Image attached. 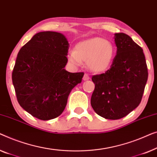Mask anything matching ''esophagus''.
<instances>
[{"label":"esophagus","mask_w":157,"mask_h":157,"mask_svg":"<svg viewBox=\"0 0 157 157\" xmlns=\"http://www.w3.org/2000/svg\"><path fill=\"white\" fill-rule=\"evenodd\" d=\"M90 79V76L88 75L87 74H85V75H84V77H83V80L86 81V80H88V79Z\"/></svg>","instance_id":"1"}]
</instances>
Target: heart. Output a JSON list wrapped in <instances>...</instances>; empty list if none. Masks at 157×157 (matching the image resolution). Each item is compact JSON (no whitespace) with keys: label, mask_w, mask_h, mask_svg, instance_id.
<instances>
[{"label":"heart","mask_w":157,"mask_h":157,"mask_svg":"<svg viewBox=\"0 0 157 157\" xmlns=\"http://www.w3.org/2000/svg\"><path fill=\"white\" fill-rule=\"evenodd\" d=\"M114 57V48L112 43L102 37H95L81 41L75 50L68 54V60L75 66L86 62L88 69L100 73L109 69Z\"/></svg>","instance_id":"b5f03b06"}]
</instances>
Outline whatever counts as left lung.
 <instances>
[{
	"instance_id": "left-lung-1",
	"label": "left lung",
	"mask_w": 157,
	"mask_h": 157,
	"mask_svg": "<svg viewBox=\"0 0 157 157\" xmlns=\"http://www.w3.org/2000/svg\"><path fill=\"white\" fill-rule=\"evenodd\" d=\"M117 55L109 70L92 76L95 85L91 98L94 112L108 120H119L136 108L148 78L142 48L129 35L114 34Z\"/></svg>"
}]
</instances>
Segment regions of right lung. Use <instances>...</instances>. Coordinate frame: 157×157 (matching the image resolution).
<instances>
[{"label":"right lung","instance_id":"1","mask_svg":"<svg viewBox=\"0 0 157 157\" xmlns=\"http://www.w3.org/2000/svg\"><path fill=\"white\" fill-rule=\"evenodd\" d=\"M69 43L62 33L40 32L20 50L12 73L19 105L39 120L63 113L71 90L83 72L65 70Z\"/></svg>","mask_w":157,"mask_h":157}]
</instances>
